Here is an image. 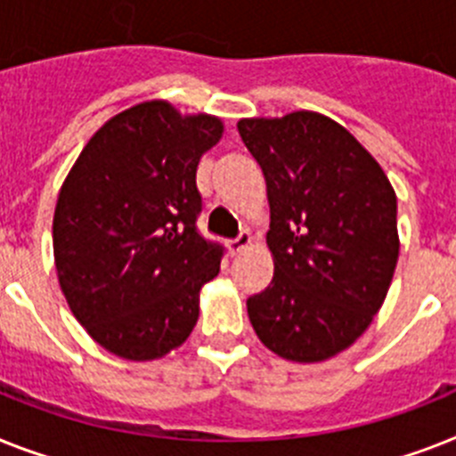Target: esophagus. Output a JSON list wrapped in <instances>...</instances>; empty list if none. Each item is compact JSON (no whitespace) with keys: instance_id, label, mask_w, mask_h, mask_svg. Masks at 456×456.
<instances>
[{"instance_id":"obj_1","label":"esophagus","mask_w":456,"mask_h":456,"mask_svg":"<svg viewBox=\"0 0 456 456\" xmlns=\"http://www.w3.org/2000/svg\"><path fill=\"white\" fill-rule=\"evenodd\" d=\"M249 244H251L249 231H242L235 240H228V251H231V256H237L242 249H247Z\"/></svg>"}]
</instances>
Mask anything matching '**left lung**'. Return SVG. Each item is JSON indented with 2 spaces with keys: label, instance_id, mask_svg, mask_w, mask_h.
<instances>
[{
  "label": "left lung",
  "instance_id": "1",
  "mask_svg": "<svg viewBox=\"0 0 456 456\" xmlns=\"http://www.w3.org/2000/svg\"><path fill=\"white\" fill-rule=\"evenodd\" d=\"M270 202L274 274L247 300L256 336L281 359L317 363L370 326L398 261L396 193L378 160L317 111L242 118Z\"/></svg>",
  "mask_w": 456,
  "mask_h": 456
}]
</instances>
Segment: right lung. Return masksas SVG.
Instances as JSON below:
<instances>
[{"label": "right lung", "mask_w": 456, "mask_h": 456, "mask_svg": "<svg viewBox=\"0 0 456 456\" xmlns=\"http://www.w3.org/2000/svg\"><path fill=\"white\" fill-rule=\"evenodd\" d=\"M224 134L216 116H182L151 100L90 137L53 216L60 289L88 336L127 361L179 347L224 247L198 232L195 172Z\"/></svg>", "instance_id": "right-lung-1"}]
</instances>
